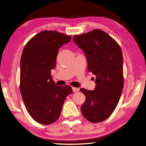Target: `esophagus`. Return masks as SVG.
I'll return each instance as SVG.
<instances>
[{
    "mask_svg": "<svg viewBox=\"0 0 146 146\" xmlns=\"http://www.w3.org/2000/svg\"><path fill=\"white\" fill-rule=\"evenodd\" d=\"M72 89H73V92H78V91H79V90H80V89H79V88H74V87H73V88H72Z\"/></svg>",
    "mask_w": 146,
    "mask_h": 146,
    "instance_id": "obj_1",
    "label": "esophagus"
}]
</instances>
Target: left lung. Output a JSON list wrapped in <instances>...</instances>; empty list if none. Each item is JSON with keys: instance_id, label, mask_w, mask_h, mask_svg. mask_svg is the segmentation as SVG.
Masks as SVG:
<instances>
[{"instance_id": "obj_1", "label": "left lung", "mask_w": 146, "mask_h": 146, "mask_svg": "<svg viewBox=\"0 0 146 146\" xmlns=\"http://www.w3.org/2000/svg\"><path fill=\"white\" fill-rule=\"evenodd\" d=\"M73 40L84 52L88 72L96 76L94 91L80 89L86 96L81 107L82 114L92 123L104 121L117 107L124 84L121 47L107 33L98 29L74 35Z\"/></svg>"}]
</instances>
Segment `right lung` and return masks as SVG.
Listing matches in <instances>:
<instances>
[{
    "label": "right lung",
    "instance_id": "1",
    "mask_svg": "<svg viewBox=\"0 0 146 146\" xmlns=\"http://www.w3.org/2000/svg\"><path fill=\"white\" fill-rule=\"evenodd\" d=\"M72 36L56 31H42L25 45L20 60V89L29 114L42 125L58 119L66 96L73 92L70 86H58L52 79L59 48Z\"/></svg>",
    "mask_w": 146,
    "mask_h": 146
}]
</instances>
